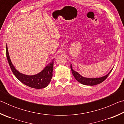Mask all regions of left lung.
Here are the masks:
<instances>
[{"label": "left lung", "instance_id": "left-lung-1", "mask_svg": "<svg viewBox=\"0 0 124 124\" xmlns=\"http://www.w3.org/2000/svg\"><path fill=\"white\" fill-rule=\"evenodd\" d=\"M70 68L73 76L74 77L75 79H76L78 82L82 84L83 85L90 86L96 85L102 83L103 81H104L105 80L107 79V78L108 77L110 72H112V70H111L108 74H107L106 75H105V76L101 78H87L82 77L81 75H80L78 73L75 72V71L73 70L72 69V65H70Z\"/></svg>", "mask_w": 124, "mask_h": 124}]
</instances>
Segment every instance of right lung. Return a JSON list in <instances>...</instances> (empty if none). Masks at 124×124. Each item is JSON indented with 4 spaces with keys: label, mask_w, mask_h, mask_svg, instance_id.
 <instances>
[{
    "label": "right lung",
    "mask_w": 124,
    "mask_h": 124,
    "mask_svg": "<svg viewBox=\"0 0 124 124\" xmlns=\"http://www.w3.org/2000/svg\"><path fill=\"white\" fill-rule=\"evenodd\" d=\"M7 57L12 73L21 82L28 86L34 89H43L46 87L51 81L54 70V62L50 63L38 74L34 75L23 74L17 70L12 64L9 57L8 46H6Z\"/></svg>",
    "instance_id": "1"
}]
</instances>
